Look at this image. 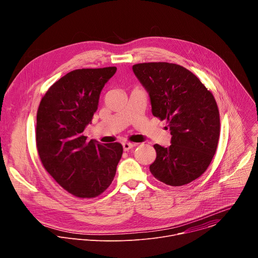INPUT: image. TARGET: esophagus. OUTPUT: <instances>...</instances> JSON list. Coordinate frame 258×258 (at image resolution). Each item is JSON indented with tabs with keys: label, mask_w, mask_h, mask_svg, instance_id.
<instances>
[{
	"label": "esophagus",
	"mask_w": 258,
	"mask_h": 258,
	"mask_svg": "<svg viewBox=\"0 0 258 258\" xmlns=\"http://www.w3.org/2000/svg\"><path fill=\"white\" fill-rule=\"evenodd\" d=\"M122 147H123V150L124 151H128L130 149H132V148H134V147H136V144L124 142V143H122Z\"/></svg>",
	"instance_id": "esophagus-1"
}]
</instances>
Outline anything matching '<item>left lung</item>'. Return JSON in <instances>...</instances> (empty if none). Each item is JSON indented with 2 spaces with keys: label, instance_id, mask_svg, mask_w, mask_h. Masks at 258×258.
<instances>
[{
  "label": "left lung",
  "instance_id": "left-lung-1",
  "mask_svg": "<svg viewBox=\"0 0 258 258\" xmlns=\"http://www.w3.org/2000/svg\"><path fill=\"white\" fill-rule=\"evenodd\" d=\"M133 71L149 94L152 114L166 120L171 145L155 144L151 173L178 187L198 178L209 166L219 139V112L213 95L193 73L167 62L140 63Z\"/></svg>",
  "mask_w": 258,
  "mask_h": 258
}]
</instances>
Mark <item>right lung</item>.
<instances>
[{"label": "right lung", "instance_id": "right-lung-1", "mask_svg": "<svg viewBox=\"0 0 258 258\" xmlns=\"http://www.w3.org/2000/svg\"><path fill=\"white\" fill-rule=\"evenodd\" d=\"M116 67L70 71L43 97L36 113V148L45 169L73 196L94 198L112 182L122 155L119 143L87 141L105 84Z\"/></svg>", "mask_w": 258, "mask_h": 258}]
</instances>
